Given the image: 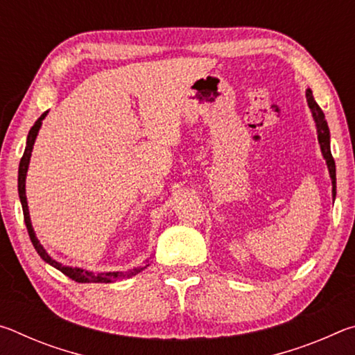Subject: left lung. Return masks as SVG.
I'll return each instance as SVG.
<instances>
[{
    "instance_id": "obj_1",
    "label": "left lung",
    "mask_w": 355,
    "mask_h": 355,
    "mask_svg": "<svg viewBox=\"0 0 355 355\" xmlns=\"http://www.w3.org/2000/svg\"><path fill=\"white\" fill-rule=\"evenodd\" d=\"M307 103L311 111V116L315 119V123H316V131H318V141H320V146H321V152L324 159H326L327 167H329V173H330V178H332V197L335 200V196H336V173H335V161L332 158V153H330V131L327 127V122H326V117H324V112L318 103L313 98V94H311L310 89H307Z\"/></svg>"
}]
</instances>
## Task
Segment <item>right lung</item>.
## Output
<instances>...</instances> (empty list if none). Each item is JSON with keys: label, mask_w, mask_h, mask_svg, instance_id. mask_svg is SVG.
I'll use <instances>...</instances> for the list:
<instances>
[{"label": "right lung", "mask_w": 355, "mask_h": 355, "mask_svg": "<svg viewBox=\"0 0 355 355\" xmlns=\"http://www.w3.org/2000/svg\"><path fill=\"white\" fill-rule=\"evenodd\" d=\"M48 112V111H46ZM46 112L42 114V116L37 119V122L33 125V128L29 130L28 133V139H26V148L25 153H23L21 159H20V166H19V196H20V202H21V208H23V216H25V224L28 228L29 238H31V243L34 245V249L37 250V254L40 255V258L44 261H46L48 264H51L53 268H56L61 271L62 274L67 275L71 280L78 282V284H111V282H116L120 279H127V277H133V275L139 274L141 271L146 269L150 261L146 260V263L142 266H137L135 269H130L127 272H91V271H84L81 268H71V266H64L62 263H59L56 260L46 254V250L44 249V245L39 243V239L35 238L34 228L31 225V219H29V209H28V202H26V189H25V182H26V172H28V166H29V159H31V152L35 142V137H37V133L40 130L42 120L45 119Z\"/></svg>", "instance_id": "right-lung-1"}]
</instances>
